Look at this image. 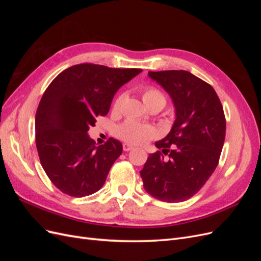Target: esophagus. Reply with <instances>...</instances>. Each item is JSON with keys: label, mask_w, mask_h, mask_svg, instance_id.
<instances>
[{"label": "esophagus", "mask_w": 261, "mask_h": 261, "mask_svg": "<svg viewBox=\"0 0 261 261\" xmlns=\"http://www.w3.org/2000/svg\"><path fill=\"white\" fill-rule=\"evenodd\" d=\"M132 149H133V146H132V145H129V144H127V143H124V144H123V150H124V151H130Z\"/></svg>", "instance_id": "1"}]
</instances>
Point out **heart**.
Returning <instances> with one entry per match:
<instances>
[{
  "instance_id": "b5f03b06",
  "label": "heart",
  "mask_w": 261,
  "mask_h": 261,
  "mask_svg": "<svg viewBox=\"0 0 261 261\" xmlns=\"http://www.w3.org/2000/svg\"><path fill=\"white\" fill-rule=\"evenodd\" d=\"M141 99H143L144 103L151 110V109H159L167 105V98H165L164 93L155 88L153 86H145L140 89ZM123 101V94L118 96L114 103H113V111H118L121 108ZM116 135L117 137L126 141L129 144H144L149 139H151L155 136V129L150 125H144L133 120H127L122 123L116 128Z\"/></svg>"
}]
</instances>
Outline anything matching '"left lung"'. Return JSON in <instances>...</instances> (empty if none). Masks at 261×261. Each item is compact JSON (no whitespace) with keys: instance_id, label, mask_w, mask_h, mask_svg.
<instances>
[{"instance_id":"obj_1","label":"left lung","mask_w":261,"mask_h":261,"mask_svg":"<svg viewBox=\"0 0 261 261\" xmlns=\"http://www.w3.org/2000/svg\"><path fill=\"white\" fill-rule=\"evenodd\" d=\"M149 76L171 96L176 120L169 135L155 143L161 151L148 156L140 176L154 198L180 202L198 193L217 168L225 138L223 107L211 85L186 70Z\"/></svg>"}]
</instances>
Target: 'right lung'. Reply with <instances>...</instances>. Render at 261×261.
I'll use <instances>...</instances> for the list:
<instances>
[{
	"label": "right lung",
	"instance_id": "1",
	"mask_svg": "<svg viewBox=\"0 0 261 261\" xmlns=\"http://www.w3.org/2000/svg\"><path fill=\"white\" fill-rule=\"evenodd\" d=\"M141 72L83 63L63 70L44 91L36 113V146L45 174L62 193L84 197L103 186L123 146L114 138L97 146L88 130L108 114L115 92Z\"/></svg>",
	"mask_w": 261,
	"mask_h": 261
}]
</instances>
